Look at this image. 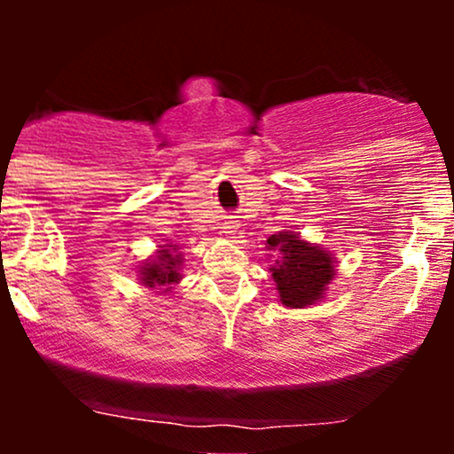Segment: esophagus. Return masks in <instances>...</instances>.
Returning <instances> with one entry per match:
<instances>
[{"instance_id":"34e87169","label":"esophagus","mask_w":454,"mask_h":454,"mask_svg":"<svg viewBox=\"0 0 454 454\" xmlns=\"http://www.w3.org/2000/svg\"><path fill=\"white\" fill-rule=\"evenodd\" d=\"M226 232H228V234L237 232V223H234V222H228V226H226Z\"/></svg>"}]
</instances>
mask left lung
Listing matches in <instances>:
<instances>
[{"instance_id": "left-lung-1", "label": "left lung", "mask_w": 454, "mask_h": 454, "mask_svg": "<svg viewBox=\"0 0 454 454\" xmlns=\"http://www.w3.org/2000/svg\"><path fill=\"white\" fill-rule=\"evenodd\" d=\"M267 243L269 249H275L281 256L270 269L281 303L288 307L316 303L335 275L331 254L288 232L273 234Z\"/></svg>"}]
</instances>
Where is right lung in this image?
Wrapping results in <instances>:
<instances>
[{"mask_svg": "<svg viewBox=\"0 0 454 454\" xmlns=\"http://www.w3.org/2000/svg\"><path fill=\"white\" fill-rule=\"evenodd\" d=\"M168 247H173V245H168ZM179 264H181L179 256H175V254L168 252V249H160L153 262L145 264L143 270H140V275H143V284L149 286V288H164L166 293L170 286L181 279Z\"/></svg>", "mask_w": 454, "mask_h": 454, "instance_id": "right-lung-1", "label": "right lung"}]
</instances>
